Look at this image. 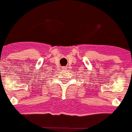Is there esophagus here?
<instances>
[{
	"label": "esophagus",
	"mask_w": 132,
	"mask_h": 132,
	"mask_svg": "<svg viewBox=\"0 0 132 132\" xmlns=\"http://www.w3.org/2000/svg\"><path fill=\"white\" fill-rule=\"evenodd\" d=\"M62 69H64V70L66 69V67H63V68H62Z\"/></svg>",
	"instance_id": "1"
}]
</instances>
